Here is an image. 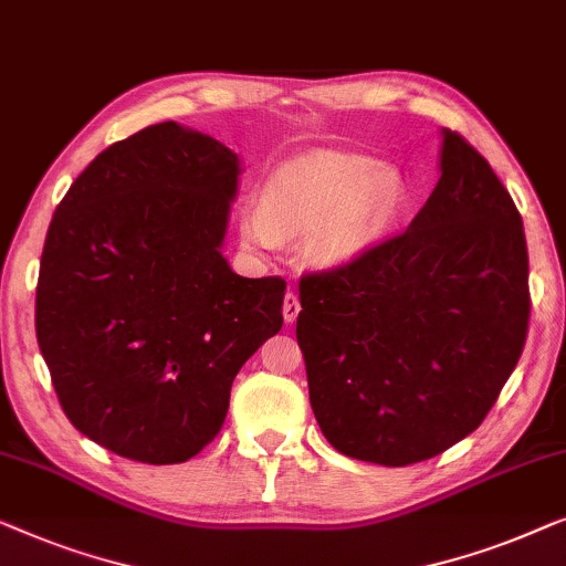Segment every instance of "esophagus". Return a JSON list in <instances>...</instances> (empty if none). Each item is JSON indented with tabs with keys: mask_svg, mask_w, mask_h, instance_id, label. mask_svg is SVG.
<instances>
[{
	"mask_svg": "<svg viewBox=\"0 0 566 566\" xmlns=\"http://www.w3.org/2000/svg\"><path fill=\"white\" fill-rule=\"evenodd\" d=\"M282 315H284V323L292 325L297 321L300 315V297L294 292H286L284 294V302H282Z\"/></svg>",
	"mask_w": 566,
	"mask_h": 566,
	"instance_id": "esophagus-1",
	"label": "esophagus"
}]
</instances>
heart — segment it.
<instances>
[{
  "label": "heart",
  "instance_id": "b5f03b06",
  "mask_svg": "<svg viewBox=\"0 0 566 566\" xmlns=\"http://www.w3.org/2000/svg\"><path fill=\"white\" fill-rule=\"evenodd\" d=\"M405 181L395 166L354 154H310L269 174L261 200H245L238 233L245 249L280 251L282 238L307 235V259L344 269L395 228Z\"/></svg>",
  "mask_w": 566,
  "mask_h": 566
}]
</instances>
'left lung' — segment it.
I'll list each match as a JSON object with an SVG mask.
<instances>
[{"label":"left lung","instance_id":"8db88e82","mask_svg":"<svg viewBox=\"0 0 566 566\" xmlns=\"http://www.w3.org/2000/svg\"><path fill=\"white\" fill-rule=\"evenodd\" d=\"M439 185L402 235L300 282L297 344L333 449L381 467L476 431L528 331L523 220L490 164L441 130Z\"/></svg>","mask_w":566,"mask_h":566}]
</instances>
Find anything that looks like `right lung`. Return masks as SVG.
I'll list each match as a JSON object with an SVG mask.
<instances>
[{
	"label": "right lung",
	"instance_id": "1",
	"mask_svg": "<svg viewBox=\"0 0 566 566\" xmlns=\"http://www.w3.org/2000/svg\"><path fill=\"white\" fill-rule=\"evenodd\" d=\"M241 158L158 123L94 158L48 228L38 346L66 418L143 464L200 453L241 366L282 328L286 284L222 256Z\"/></svg>",
	"mask_w": 566,
	"mask_h": 566
}]
</instances>
